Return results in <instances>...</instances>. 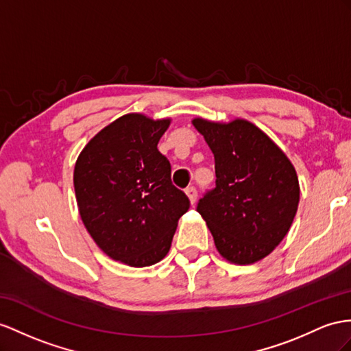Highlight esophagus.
<instances>
[{
    "mask_svg": "<svg viewBox=\"0 0 351 351\" xmlns=\"http://www.w3.org/2000/svg\"><path fill=\"white\" fill-rule=\"evenodd\" d=\"M185 193H186V195H188V199H190L191 204H194L195 200H197V190H195V186H188L186 190H185Z\"/></svg>",
    "mask_w": 351,
    "mask_h": 351,
    "instance_id": "obj_1",
    "label": "esophagus"
}]
</instances>
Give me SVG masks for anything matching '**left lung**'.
I'll return each instance as SVG.
<instances>
[{
    "label": "left lung",
    "instance_id": "left-lung-1",
    "mask_svg": "<svg viewBox=\"0 0 351 351\" xmlns=\"http://www.w3.org/2000/svg\"><path fill=\"white\" fill-rule=\"evenodd\" d=\"M215 157L217 186L197 204L215 246L227 261L254 264L289 231L300 203L295 167L267 134L247 120L194 119Z\"/></svg>",
    "mask_w": 351,
    "mask_h": 351
}]
</instances>
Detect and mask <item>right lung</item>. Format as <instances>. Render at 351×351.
<instances>
[{
	"mask_svg": "<svg viewBox=\"0 0 351 351\" xmlns=\"http://www.w3.org/2000/svg\"><path fill=\"white\" fill-rule=\"evenodd\" d=\"M170 119L125 114L80 152L74 188L80 217L104 252L130 267L163 259L190 200L170 179L157 143Z\"/></svg>",
	"mask_w": 351,
	"mask_h": 351,
	"instance_id": "obj_1",
	"label": "right lung"
}]
</instances>
